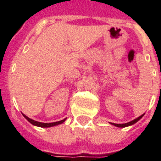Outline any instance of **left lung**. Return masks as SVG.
<instances>
[{
	"mask_svg": "<svg viewBox=\"0 0 161 161\" xmlns=\"http://www.w3.org/2000/svg\"><path fill=\"white\" fill-rule=\"evenodd\" d=\"M145 115V114H143L142 115H140V117H138L137 119H135L132 120V121H130V122H128V123H125V124H114V123H110L111 125H114L116 127H119V128H125V127H128V126H130V125H135V123L138 122L139 120L141 119Z\"/></svg>",
	"mask_w": 161,
	"mask_h": 161,
	"instance_id": "8db88e82",
	"label": "left lung"
}]
</instances>
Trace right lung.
Here are the masks:
<instances>
[{
    "label": "right lung",
    "instance_id": "add662e5",
    "mask_svg": "<svg viewBox=\"0 0 161 161\" xmlns=\"http://www.w3.org/2000/svg\"><path fill=\"white\" fill-rule=\"evenodd\" d=\"M24 117L26 118V119L27 121L31 123V125H35V126H37V127H41V128H49V127H53V126H56V125H61V124H63L66 119H67V118L64 119L63 120H60V121H58V122H53V123H42V122H38V121H36V120H33L28 118L26 115H25L24 114H22Z\"/></svg>",
    "mask_w": 161,
    "mask_h": 161
}]
</instances>
